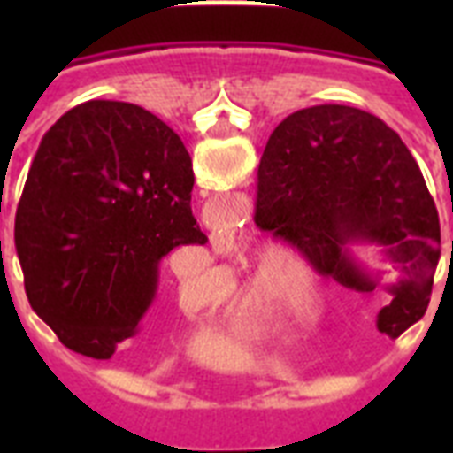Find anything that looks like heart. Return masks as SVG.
Returning <instances> with one entry per match:
<instances>
[{"mask_svg": "<svg viewBox=\"0 0 453 453\" xmlns=\"http://www.w3.org/2000/svg\"><path fill=\"white\" fill-rule=\"evenodd\" d=\"M291 256L294 254H291V249L287 247L270 249V251L263 254L261 263H258V268H256V277H258V280H261V277L265 280V275H268L270 270L282 263V268H277L275 273L270 275V294H273V303H275L280 310H284V312L296 310L298 305L305 303V308L301 310V315H296L301 322H305L310 317H312V319H324V317L329 315V301L319 296V294H315V296H310L308 301H305V294H303V287L301 282H298V277L284 265V263L294 261ZM303 273H305V280H308L310 287L322 289L324 277L319 275L315 268L303 265ZM234 317H237L240 322H249V326H258V324L263 322L261 308H258V303H256V298L251 296V294H244V296L237 301V305H234ZM296 317H294V319H296Z\"/></svg>", "mask_w": 453, "mask_h": 453, "instance_id": "heart-1", "label": "heart"}]
</instances>
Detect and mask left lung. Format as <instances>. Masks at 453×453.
Instances as JSON below:
<instances>
[{"mask_svg": "<svg viewBox=\"0 0 453 453\" xmlns=\"http://www.w3.org/2000/svg\"><path fill=\"white\" fill-rule=\"evenodd\" d=\"M254 219L348 289L388 291L380 334L397 338L426 315L440 258L435 199L407 145L372 112L312 105L287 117L261 157ZM388 272L395 280L383 285Z\"/></svg>", "mask_w": 453, "mask_h": 453, "instance_id": "obj_1", "label": "left lung"}]
</instances>
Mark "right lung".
Wrapping results in <instances>:
<instances>
[{"label": "right lung", "instance_id": "right-lung-1", "mask_svg": "<svg viewBox=\"0 0 453 453\" xmlns=\"http://www.w3.org/2000/svg\"><path fill=\"white\" fill-rule=\"evenodd\" d=\"M192 159L141 105L87 101L39 143L16 211L25 294L70 350L110 359L141 331L159 263L204 244Z\"/></svg>", "mask_w": 453, "mask_h": 453}]
</instances>
